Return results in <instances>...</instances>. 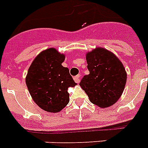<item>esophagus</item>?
Instances as JSON below:
<instances>
[{
    "mask_svg": "<svg viewBox=\"0 0 148 148\" xmlns=\"http://www.w3.org/2000/svg\"><path fill=\"white\" fill-rule=\"evenodd\" d=\"M79 77L80 75H77L76 76L74 77V81H75L76 83H79Z\"/></svg>",
    "mask_w": 148,
    "mask_h": 148,
    "instance_id": "obj_1",
    "label": "esophagus"
}]
</instances>
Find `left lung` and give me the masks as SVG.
Segmentation results:
<instances>
[{
  "label": "left lung",
  "instance_id": "obj_1",
  "mask_svg": "<svg viewBox=\"0 0 148 148\" xmlns=\"http://www.w3.org/2000/svg\"><path fill=\"white\" fill-rule=\"evenodd\" d=\"M88 75H84L79 86L94 105L107 108L116 102L127 81L125 69L116 56L97 47L86 54Z\"/></svg>",
  "mask_w": 148,
  "mask_h": 148
}]
</instances>
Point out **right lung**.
<instances>
[{
	"instance_id": "add662e5",
	"label": "right lung",
	"mask_w": 148,
	"mask_h": 148,
	"mask_svg": "<svg viewBox=\"0 0 148 148\" xmlns=\"http://www.w3.org/2000/svg\"><path fill=\"white\" fill-rule=\"evenodd\" d=\"M65 55L54 48L41 52L30 65L26 84L32 99L48 112H60L69 101L68 88L76 85L67 67L62 63Z\"/></svg>"
}]
</instances>
